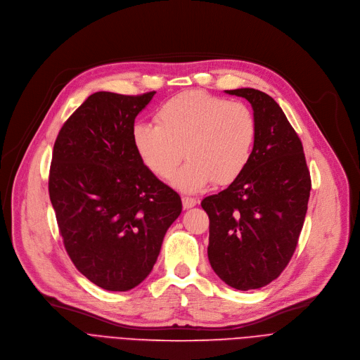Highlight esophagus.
<instances>
[{"label": "esophagus", "instance_id": "34e87169", "mask_svg": "<svg viewBox=\"0 0 360 360\" xmlns=\"http://www.w3.org/2000/svg\"><path fill=\"white\" fill-rule=\"evenodd\" d=\"M197 204H198V201L195 200V198H189V197H184V198H182V205H184L185 210L193 208Z\"/></svg>", "mask_w": 360, "mask_h": 360}]
</instances>
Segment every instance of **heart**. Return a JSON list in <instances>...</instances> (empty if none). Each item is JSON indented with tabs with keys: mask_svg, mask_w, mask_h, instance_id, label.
Masks as SVG:
<instances>
[{
	"mask_svg": "<svg viewBox=\"0 0 360 360\" xmlns=\"http://www.w3.org/2000/svg\"><path fill=\"white\" fill-rule=\"evenodd\" d=\"M155 119L156 124L134 126L135 149L160 179L175 174L185 152L189 160L172 181L182 192L197 193L212 182L230 185L248 167L257 122L247 105L191 90L163 103Z\"/></svg>",
	"mask_w": 360,
	"mask_h": 360,
	"instance_id": "1",
	"label": "heart"
}]
</instances>
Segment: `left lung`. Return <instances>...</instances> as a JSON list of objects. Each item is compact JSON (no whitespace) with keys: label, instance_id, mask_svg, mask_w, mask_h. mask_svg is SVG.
<instances>
[{"label":"left lung","instance_id":"1","mask_svg":"<svg viewBox=\"0 0 360 360\" xmlns=\"http://www.w3.org/2000/svg\"><path fill=\"white\" fill-rule=\"evenodd\" d=\"M247 99L257 138L243 175L202 200L210 217L208 258L217 276L237 290H254L287 267L304 224L311 181L303 145L271 96L225 90Z\"/></svg>","mask_w":360,"mask_h":360}]
</instances>
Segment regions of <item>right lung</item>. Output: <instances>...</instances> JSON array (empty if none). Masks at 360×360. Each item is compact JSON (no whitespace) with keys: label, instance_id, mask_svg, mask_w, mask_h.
<instances>
[{"label":"right lung","instance_id":"1","mask_svg":"<svg viewBox=\"0 0 360 360\" xmlns=\"http://www.w3.org/2000/svg\"><path fill=\"white\" fill-rule=\"evenodd\" d=\"M153 94L93 93L54 142L49 192L64 248L84 277L109 291L149 276L182 211L179 195L145 167L132 139Z\"/></svg>","mask_w":360,"mask_h":360}]
</instances>
